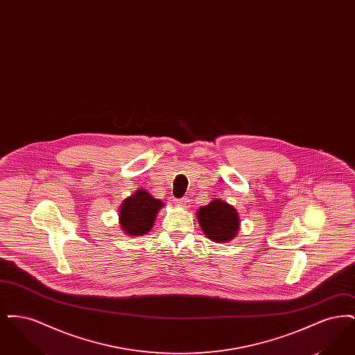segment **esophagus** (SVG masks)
Segmentation results:
<instances>
[{
	"label": "esophagus",
	"mask_w": 355,
	"mask_h": 355,
	"mask_svg": "<svg viewBox=\"0 0 355 355\" xmlns=\"http://www.w3.org/2000/svg\"><path fill=\"white\" fill-rule=\"evenodd\" d=\"M174 203L177 205V206H181V207H187V205H189V200L184 197V198H178V200H174Z\"/></svg>",
	"instance_id": "esophagus-1"
}]
</instances>
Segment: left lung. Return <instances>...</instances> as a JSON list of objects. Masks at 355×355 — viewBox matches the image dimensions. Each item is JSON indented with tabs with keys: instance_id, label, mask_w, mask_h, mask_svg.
I'll return each instance as SVG.
<instances>
[{
	"instance_id": "1",
	"label": "left lung",
	"mask_w": 355,
	"mask_h": 355,
	"mask_svg": "<svg viewBox=\"0 0 355 355\" xmlns=\"http://www.w3.org/2000/svg\"><path fill=\"white\" fill-rule=\"evenodd\" d=\"M196 216L203 234L214 242H230L239 232V213L234 206L220 198L201 206Z\"/></svg>"
}]
</instances>
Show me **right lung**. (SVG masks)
Here are the masks:
<instances>
[{
  "instance_id": "add662e5",
  "label": "right lung",
  "mask_w": 355,
  "mask_h": 355,
  "mask_svg": "<svg viewBox=\"0 0 355 355\" xmlns=\"http://www.w3.org/2000/svg\"><path fill=\"white\" fill-rule=\"evenodd\" d=\"M162 206H165V203L154 198L145 189L135 190V194L125 198L119 206L121 230L129 236L148 234L152 230L155 217Z\"/></svg>"
}]
</instances>
